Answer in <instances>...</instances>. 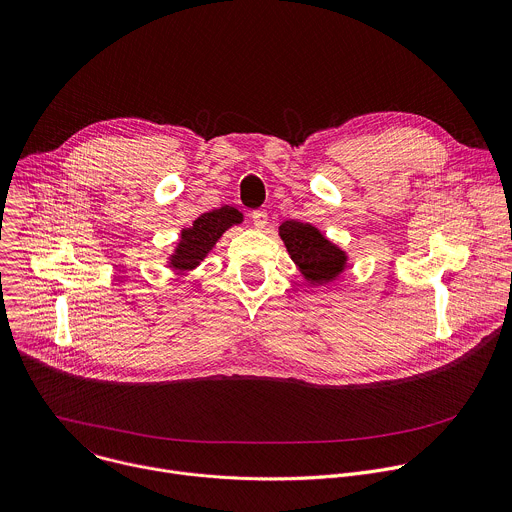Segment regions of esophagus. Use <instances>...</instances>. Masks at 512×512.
I'll list each match as a JSON object with an SVG mask.
<instances>
[{
	"mask_svg": "<svg viewBox=\"0 0 512 512\" xmlns=\"http://www.w3.org/2000/svg\"><path fill=\"white\" fill-rule=\"evenodd\" d=\"M251 221H253L255 229H265L269 219H267V213H265V211H255V213L251 215Z\"/></svg>",
	"mask_w": 512,
	"mask_h": 512,
	"instance_id": "esophagus-1",
	"label": "esophagus"
}]
</instances>
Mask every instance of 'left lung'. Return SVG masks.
Listing matches in <instances>:
<instances>
[{
	"label": "left lung",
	"instance_id": "8db88e82",
	"mask_svg": "<svg viewBox=\"0 0 512 512\" xmlns=\"http://www.w3.org/2000/svg\"><path fill=\"white\" fill-rule=\"evenodd\" d=\"M279 237L309 285H329L344 275L350 265L348 253L311 223L285 221L279 225Z\"/></svg>",
	"mask_w": 512,
	"mask_h": 512
}]
</instances>
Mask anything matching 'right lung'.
Instances as JSON below:
<instances>
[{"instance_id": "right-lung-1", "label": "right lung", "mask_w": 512, "mask_h": 512, "mask_svg": "<svg viewBox=\"0 0 512 512\" xmlns=\"http://www.w3.org/2000/svg\"><path fill=\"white\" fill-rule=\"evenodd\" d=\"M241 223H243V213L229 205L203 213L193 221L191 227L181 231V237L173 253L166 257V267L181 275L193 273L205 261V257L213 251V247L225 235V231Z\"/></svg>"}]
</instances>
